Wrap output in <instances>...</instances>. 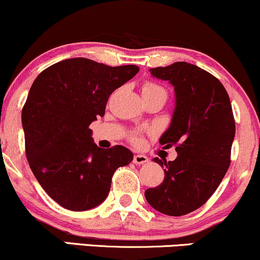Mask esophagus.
Masks as SVG:
<instances>
[{
    "instance_id": "34e87169",
    "label": "esophagus",
    "mask_w": 260,
    "mask_h": 260,
    "mask_svg": "<svg viewBox=\"0 0 260 260\" xmlns=\"http://www.w3.org/2000/svg\"><path fill=\"white\" fill-rule=\"evenodd\" d=\"M148 161H149V158L146 157L145 155L138 154V155H134V157H133V162L136 165H144V164H146Z\"/></svg>"
}]
</instances>
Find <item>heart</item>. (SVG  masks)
Returning a JSON list of instances; mask_svg holds the SVG:
<instances>
[{"mask_svg": "<svg viewBox=\"0 0 260 260\" xmlns=\"http://www.w3.org/2000/svg\"><path fill=\"white\" fill-rule=\"evenodd\" d=\"M142 94L143 96H154V95H164L165 98H167V92L164 87H161L160 84L151 82V81H145L143 83L142 87ZM133 143L139 144L140 138L138 137V134H133L132 138H131Z\"/></svg>", "mask_w": 260, "mask_h": 260, "instance_id": "1", "label": "heart"}]
</instances>
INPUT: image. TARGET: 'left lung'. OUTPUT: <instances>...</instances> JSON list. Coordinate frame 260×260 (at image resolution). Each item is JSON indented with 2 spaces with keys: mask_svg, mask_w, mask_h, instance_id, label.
I'll list each match as a JSON object with an SVG mask.
<instances>
[{
  "mask_svg": "<svg viewBox=\"0 0 260 260\" xmlns=\"http://www.w3.org/2000/svg\"><path fill=\"white\" fill-rule=\"evenodd\" d=\"M150 73L174 87L176 108L160 144L174 146L178 156L168 162L154 158L165 167V179L146 189L145 199L156 211L179 217L205 205L223 180L231 162L235 120L226 89L203 69L177 61Z\"/></svg>",
  "mask_w": 260,
  "mask_h": 260,
  "instance_id": "obj_1",
  "label": "left lung"
}]
</instances>
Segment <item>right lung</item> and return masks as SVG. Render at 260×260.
I'll use <instances>...</instances> for the list:
<instances>
[{"label":"right lung","instance_id":"1","mask_svg":"<svg viewBox=\"0 0 260 260\" xmlns=\"http://www.w3.org/2000/svg\"><path fill=\"white\" fill-rule=\"evenodd\" d=\"M138 71L137 65L73 58L45 69L34 81L21 111L25 152L37 181L61 207H96L109 195L115 171L133 161L122 145L98 148L89 124L104 116L111 93Z\"/></svg>","mask_w":260,"mask_h":260}]
</instances>
